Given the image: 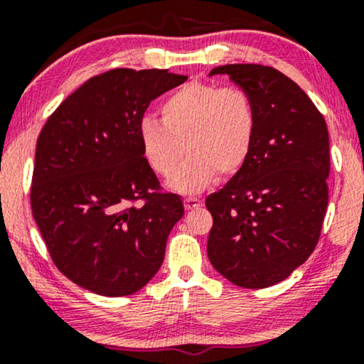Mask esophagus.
<instances>
[{"mask_svg":"<svg viewBox=\"0 0 364 364\" xmlns=\"http://www.w3.org/2000/svg\"><path fill=\"white\" fill-rule=\"evenodd\" d=\"M185 207L186 210H195V208L202 207V200L195 198V196H188V198H185Z\"/></svg>","mask_w":364,"mask_h":364,"instance_id":"1","label":"esophagus"}]
</instances>
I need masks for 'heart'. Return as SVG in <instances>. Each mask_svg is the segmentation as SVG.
<instances>
[{
	"label": "heart",
	"mask_w": 364,
	"mask_h": 364,
	"mask_svg": "<svg viewBox=\"0 0 364 364\" xmlns=\"http://www.w3.org/2000/svg\"><path fill=\"white\" fill-rule=\"evenodd\" d=\"M161 119L141 118L140 147L147 164L161 176L173 174L185 148L191 152L169 179V186L181 193L202 191L219 169L225 174L240 169L257 133L255 104L240 87L188 83L161 104Z\"/></svg>",
	"instance_id": "heart-1"
}]
</instances>
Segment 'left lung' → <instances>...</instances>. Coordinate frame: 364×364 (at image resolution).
Segmentation results:
<instances>
[{
    "label": "left lung",
    "mask_w": 364,
    "mask_h": 364,
    "mask_svg": "<svg viewBox=\"0 0 364 364\" xmlns=\"http://www.w3.org/2000/svg\"><path fill=\"white\" fill-rule=\"evenodd\" d=\"M252 97L257 133L240 171L212 193L207 255L229 282L262 289L284 281L318 243L328 203V132L311 99L286 75L262 65H224Z\"/></svg>",
    "instance_id": "obj_1"
}]
</instances>
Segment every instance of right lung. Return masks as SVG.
<instances>
[{
  "instance_id": "1",
  "label": "right lung",
  "mask_w": 364,
  "mask_h": 364,
  "mask_svg": "<svg viewBox=\"0 0 364 364\" xmlns=\"http://www.w3.org/2000/svg\"><path fill=\"white\" fill-rule=\"evenodd\" d=\"M186 78L168 70H111L78 87L41 132L32 215L53 262L82 289L133 294L164 262L185 207L178 195L157 193L139 124L154 99ZM140 198L144 206L131 205Z\"/></svg>"
}]
</instances>
